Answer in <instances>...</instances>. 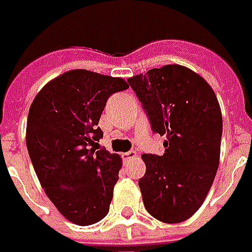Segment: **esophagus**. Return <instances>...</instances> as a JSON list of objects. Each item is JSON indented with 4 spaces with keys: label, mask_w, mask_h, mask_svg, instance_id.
Here are the masks:
<instances>
[{
    "label": "esophagus",
    "mask_w": 252,
    "mask_h": 252,
    "mask_svg": "<svg viewBox=\"0 0 252 252\" xmlns=\"http://www.w3.org/2000/svg\"><path fill=\"white\" fill-rule=\"evenodd\" d=\"M135 157H137V153H135V151H127V153L122 154V158H124L125 162H128V160L134 159Z\"/></svg>",
    "instance_id": "1"
}]
</instances>
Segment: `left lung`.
Returning <instances> with one entry per match:
<instances>
[{"mask_svg": "<svg viewBox=\"0 0 252 252\" xmlns=\"http://www.w3.org/2000/svg\"><path fill=\"white\" fill-rule=\"evenodd\" d=\"M127 82L153 131L166 137L163 155H142L143 205L160 222L181 223L198 211L217 175L223 127L218 98L205 78L175 63Z\"/></svg>", "mask_w": 252, "mask_h": 252, "instance_id": "8db88e82", "label": "left lung"}]
</instances>
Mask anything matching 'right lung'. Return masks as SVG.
I'll use <instances>...</instances> for the list:
<instances>
[{
    "instance_id": "1",
    "label": "right lung",
    "mask_w": 252,
    "mask_h": 252,
    "mask_svg": "<svg viewBox=\"0 0 252 252\" xmlns=\"http://www.w3.org/2000/svg\"><path fill=\"white\" fill-rule=\"evenodd\" d=\"M124 78L69 70L43 86L29 109L26 147L41 186L57 210L78 226L109 213L122 158L99 149L98 126L107 98Z\"/></svg>"
}]
</instances>
